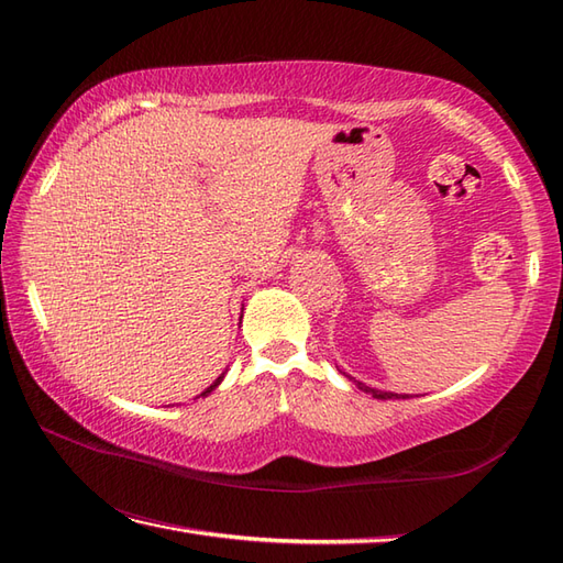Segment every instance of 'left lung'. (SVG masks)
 I'll return each mask as SVG.
<instances>
[{"instance_id":"8db88e82","label":"left lung","mask_w":563,"mask_h":563,"mask_svg":"<svg viewBox=\"0 0 563 563\" xmlns=\"http://www.w3.org/2000/svg\"><path fill=\"white\" fill-rule=\"evenodd\" d=\"M345 374V372H343ZM350 382H355V378H352L350 374H345ZM355 386L360 388V390H364V394H369L372 398H378V400H388V398H410V396H400V394H390V390H378V388H372V386H367V384H362V382H355Z\"/></svg>"}]
</instances>
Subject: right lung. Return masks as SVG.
<instances>
[{
    "label": "right lung",
    "instance_id": "1",
    "mask_svg": "<svg viewBox=\"0 0 563 563\" xmlns=\"http://www.w3.org/2000/svg\"><path fill=\"white\" fill-rule=\"evenodd\" d=\"M222 378H225V372H222V374H220V376H218V378H216V382H213V384H211V386H208V388H206V390H203V394H201V396H208V394H211V390H216V388H218V386H220V382H222ZM201 396H199V398H201Z\"/></svg>",
    "mask_w": 563,
    "mask_h": 563
}]
</instances>
